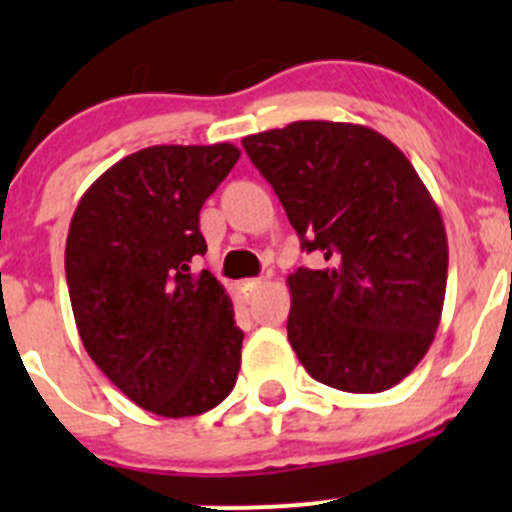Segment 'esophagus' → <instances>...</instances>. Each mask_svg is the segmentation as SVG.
Returning a JSON list of instances; mask_svg holds the SVG:
<instances>
[{
  "label": "esophagus",
  "mask_w": 512,
  "mask_h": 512,
  "mask_svg": "<svg viewBox=\"0 0 512 512\" xmlns=\"http://www.w3.org/2000/svg\"><path fill=\"white\" fill-rule=\"evenodd\" d=\"M262 285H265V282L262 280H245V282H240V299L245 304H250L252 299H255V294H257V289H260Z\"/></svg>",
  "instance_id": "1"
}]
</instances>
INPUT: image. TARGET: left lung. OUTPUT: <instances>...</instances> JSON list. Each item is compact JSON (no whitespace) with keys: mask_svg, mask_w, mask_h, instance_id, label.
<instances>
[{"mask_svg":"<svg viewBox=\"0 0 512 512\" xmlns=\"http://www.w3.org/2000/svg\"><path fill=\"white\" fill-rule=\"evenodd\" d=\"M302 250L327 267L287 277V337L309 376L379 394L436 337L448 277L441 210L411 160L369 126L294 121L242 138Z\"/></svg>","mask_w":512,"mask_h":512,"instance_id":"1","label":"left lung"}]
</instances>
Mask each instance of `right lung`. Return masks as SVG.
<instances>
[{"label": "right lung", "mask_w": 512, "mask_h": 512, "mask_svg": "<svg viewBox=\"0 0 512 512\" xmlns=\"http://www.w3.org/2000/svg\"><path fill=\"white\" fill-rule=\"evenodd\" d=\"M240 158L232 143L151 146L81 195L66 237L76 329L98 369L136 406L198 416L232 391L242 337L205 255L200 208Z\"/></svg>", "instance_id": "1"}]
</instances>
